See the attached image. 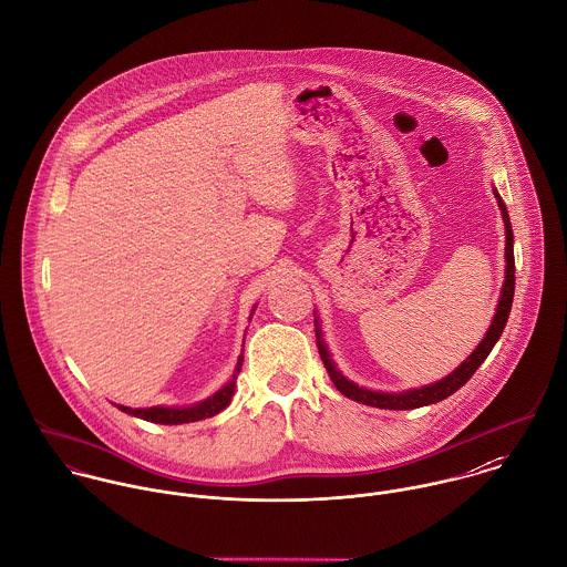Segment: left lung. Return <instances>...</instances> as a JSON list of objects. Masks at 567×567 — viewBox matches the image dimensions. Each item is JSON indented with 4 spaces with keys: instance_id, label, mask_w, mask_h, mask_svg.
<instances>
[{
    "instance_id": "8db88e82",
    "label": "left lung",
    "mask_w": 567,
    "mask_h": 567,
    "mask_svg": "<svg viewBox=\"0 0 567 567\" xmlns=\"http://www.w3.org/2000/svg\"><path fill=\"white\" fill-rule=\"evenodd\" d=\"M495 199H497V206L502 210V219H504V227H506V276H504V287H502V296H499V302H497V311L493 316V322L484 336V340L477 343V348L453 370L452 374H447L445 379L432 383V385H423V388H416V390H408V392H372V390H365V388H359L357 383L348 381L340 370L336 368V363L331 361V354L327 350V343L322 340V331H320V322L316 320V338H318V350H320V357L324 361V368L329 370V377L331 381L336 383V388L340 390L343 396L357 401V403H363V405H370V408H379V410H414V408H423V405H432V403H439L447 396H452L455 390H460L471 377L473 372L484 363V359L488 357V352L493 350V346L499 340L504 327H506V320H508V313H511V307H513V296H515V254H513V227H511V219H508V213H506V206L502 202V197L497 195L495 190Z\"/></svg>"
}]
</instances>
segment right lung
<instances>
[{
	"instance_id": "1",
	"label": "right lung",
	"mask_w": 567,
	"mask_h": 567,
	"mask_svg": "<svg viewBox=\"0 0 567 567\" xmlns=\"http://www.w3.org/2000/svg\"><path fill=\"white\" fill-rule=\"evenodd\" d=\"M240 365H243V354L238 357L236 370H234V374H231V379L227 381L226 385L219 392H215L210 399H206L197 405H190V408H137V410L126 408V405H117V410H122L131 416H137L142 421H148V423H159V425H182V423H195V421L215 416L229 405V401L234 396V385H236V377L240 372Z\"/></svg>"
}]
</instances>
